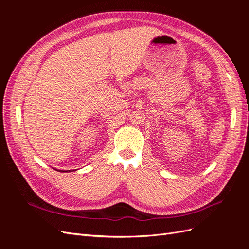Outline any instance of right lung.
<instances>
[{"label":"right lung","mask_w":249,"mask_h":249,"mask_svg":"<svg viewBox=\"0 0 249 249\" xmlns=\"http://www.w3.org/2000/svg\"><path fill=\"white\" fill-rule=\"evenodd\" d=\"M59 171H62V170H59ZM66 171H67V170H66ZM62 172H64V170H63V171H62Z\"/></svg>","instance_id":"right-lung-1"}]
</instances>
